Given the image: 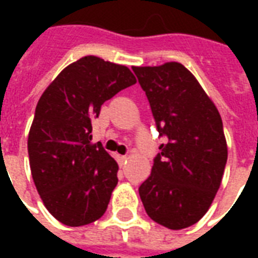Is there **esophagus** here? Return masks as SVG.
Masks as SVG:
<instances>
[{"label":"esophagus","mask_w":258,"mask_h":258,"mask_svg":"<svg viewBox=\"0 0 258 258\" xmlns=\"http://www.w3.org/2000/svg\"><path fill=\"white\" fill-rule=\"evenodd\" d=\"M127 159H128V157H127V156H121V155H116V160H117L118 164H120V166H123L124 163L127 162Z\"/></svg>","instance_id":"esophagus-1"}]
</instances>
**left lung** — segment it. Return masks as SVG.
<instances>
[{
    "mask_svg": "<svg viewBox=\"0 0 258 258\" xmlns=\"http://www.w3.org/2000/svg\"><path fill=\"white\" fill-rule=\"evenodd\" d=\"M166 144L140 186L148 216L168 229L194 225L221 185L228 148L222 120L199 81L184 64L133 66Z\"/></svg>",
    "mask_w": 258,
    "mask_h": 258,
    "instance_id": "obj_1",
    "label": "left lung"
}]
</instances>
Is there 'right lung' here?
<instances>
[{"mask_svg":"<svg viewBox=\"0 0 258 258\" xmlns=\"http://www.w3.org/2000/svg\"><path fill=\"white\" fill-rule=\"evenodd\" d=\"M135 83L127 66L90 55L64 68L37 103L27 140L31 175L64 225H87L106 211L118 166L101 142H91V123L103 102Z\"/></svg>","mask_w":258,"mask_h":258,"instance_id":"add662e5","label":"right lung"}]
</instances>
